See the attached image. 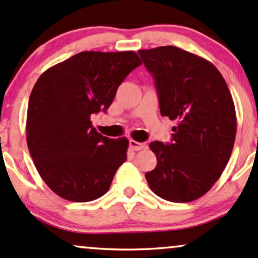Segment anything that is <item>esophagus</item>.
I'll use <instances>...</instances> for the list:
<instances>
[{"label":"esophagus","instance_id":"obj_1","mask_svg":"<svg viewBox=\"0 0 258 258\" xmlns=\"http://www.w3.org/2000/svg\"><path fill=\"white\" fill-rule=\"evenodd\" d=\"M130 147H131L132 150L139 151V150H142V149L145 148V144L144 143H139L137 141H133V139H131V141H130Z\"/></svg>","mask_w":258,"mask_h":258}]
</instances>
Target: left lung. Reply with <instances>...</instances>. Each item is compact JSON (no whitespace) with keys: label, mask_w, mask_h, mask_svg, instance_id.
<instances>
[{"label":"left lung","mask_w":258,"mask_h":258,"mask_svg":"<svg viewBox=\"0 0 258 258\" xmlns=\"http://www.w3.org/2000/svg\"><path fill=\"white\" fill-rule=\"evenodd\" d=\"M153 74L162 116L176 120L172 142H151L155 169L145 174L154 194L174 203L206 195L221 176L235 141L231 92L212 62L173 45L139 50Z\"/></svg>","instance_id":"8db88e82"}]
</instances>
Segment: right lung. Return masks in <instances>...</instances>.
Segmentation results:
<instances>
[{"instance_id":"right-lung-1","label":"right lung","mask_w":258,"mask_h":258,"mask_svg":"<svg viewBox=\"0 0 258 258\" xmlns=\"http://www.w3.org/2000/svg\"><path fill=\"white\" fill-rule=\"evenodd\" d=\"M141 64L135 51H82L37 80L27 108V147L57 196L90 202L109 190L128 139L104 137L90 116L109 108L120 84Z\"/></svg>"}]
</instances>
